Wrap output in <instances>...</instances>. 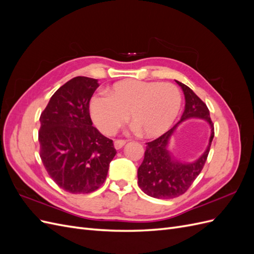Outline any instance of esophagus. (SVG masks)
<instances>
[{
	"instance_id": "34e87169",
	"label": "esophagus",
	"mask_w": 254,
	"mask_h": 254,
	"mask_svg": "<svg viewBox=\"0 0 254 254\" xmlns=\"http://www.w3.org/2000/svg\"><path fill=\"white\" fill-rule=\"evenodd\" d=\"M125 144H126L125 140H117L114 142V147L115 149H121Z\"/></svg>"
}]
</instances>
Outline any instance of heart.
Segmentation results:
<instances>
[{"label":"heart","mask_w":254,"mask_h":254,"mask_svg":"<svg viewBox=\"0 0 254 254\" xmlns=\"http://www.w3.org/2000/svg\"><path fill=\"white\" fill-rule=\"evenodd\" d=\"M91 98L89 111L97 128L113 134L129 119L135 130L145 136H159L166 132L178 117L181 93L171 82L127 79L115 82L106 91Z\"/></svg>","instance_id":"heart-1"}]
</instances>
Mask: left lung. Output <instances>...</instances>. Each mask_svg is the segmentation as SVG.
<instances>
[{
  "label": "left lung",
  "mask_w": 254,
  "mask_h": 254,
  "mask_svg": "<svg viewBox=\"0 0 254 254\" xmlns=\"http://www.w3.org/2000/svg\"><path fill=\"white\" fill-rule=\"evenodd\" d=\"M177 83L186 96V109L178 124L190 117L204 118L211 126V137L207 150L194 164H180L167 150L168 141L178 124L158 139L146 143L144 160L137 170V184L145 194L159 199H172L186 193L201 173L214 137V124L206 105L186 84Z\"/></svg>",
  "instance_id": "left-lung-1"
}]
</instances>
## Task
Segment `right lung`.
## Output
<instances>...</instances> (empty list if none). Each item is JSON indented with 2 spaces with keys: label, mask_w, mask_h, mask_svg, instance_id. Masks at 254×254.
<instances>
[{
  "label": "right lung",
  "mask_w": 254,
  "mask_h": 254,
  "mask_svg": "<svg viewBox=\"0 0 254 254\" xmlns=\"http://www.w3.org/2000/svg\"><path fill=\"white\" fill-rule=\"evenodd\" d=\"M97 79L77 76L61 86L40 115V158L57 186L72 194L102 187L117 155L113 141L92 126L89 104Z\"/></svg>",
  "instance_id": "right-lung-1"
}]
</instances>
